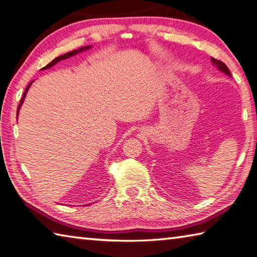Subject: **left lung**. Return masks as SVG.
I'll return each mask as SVG.
<instances>
[{"mask_svg": "<svg viewBox=\"0 0 257 257\" xmlns=\"http://www.w3.org/2000/svg\"><path fill=\"white\" fill-rule=\"evenodd\" d=\"M212 63L214 65H216L217 66V69L221 71V72H223V73H225V74L226 75H228V76H232V74H231V72H229V70H228V67L224 64V63L222 62V61H218V60H216V59H214V57H212Z\"/></svg>", "mask_w": 257, "mask_h": 257, "instance_id": "1", "label": "left lung"}]
</instances>
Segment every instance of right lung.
Listing matches in <instances>:
<instances>
[{"label":"right lung","mask_w":257,"mask_h":257,"mask_svg":"<svg viewBox=\"0 0 257 257\" xmlns=\"http://www.w3.org/2000/svg\"><path fill=\"white\" fill-rule=\"evenodd\" d=\"M88 49H91V45H88V46H84V48H80L78 50H73V51H71V52H67V53H65V54H63V55H61V56H59V57H55V59L52 61L51 63H49L48 65L46 66H44L43 69L42 70H46V69H50V67H52L53 65H55L57 62H60V61H62V60H65V59H69V57H71V56H73V55H75V54H77V53H81V52H83V51H85V50H88ZM33 83V81L30 83V84L26 86V88H25V92H24V94H23V96H22V98H21V102H20V104H19V107H18V115H19V112H20V107L22 106V104H23V102H24V98H25V96H26V93H28V91H29V88H30V86H31V84H32Z\"/></svg>","instance_id":"obj_1"}]
</instances>
